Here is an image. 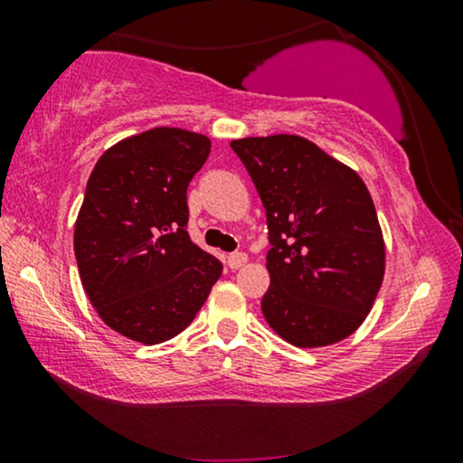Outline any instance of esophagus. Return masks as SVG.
I'll list each match as a JSON object with an SVG mask.
<instances>
[{"label":"esophagus","instance_id":"1","mask_svg":"<svg viewBox=\"0 0 463 463\" xmlns=\"http://www.w3.org/2000/svg\"><path fill=\"white\" fill-rule=\"evenodd\" d=\"M244 263H246L244 252H232V255L227 257V265H230V269H240Z\"/></svg>","mask_w":463,"mask_h":463}]
</instances>
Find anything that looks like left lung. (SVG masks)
<instances>
[{
	"label": "left lung",
	"mask_w": 463,
	"mask_h": 463,
	"mask_svg": "<svg viewBox=\"0 0 463 463\" xmlns=\"http://www.w3.org/2000/svg\"><path fill=\"white\" fill-rule=\"evenodd\" d=\"M268 217V325L299 347L331 345L363 325L385 249L363 179L303 137L232 141Z\"/></svg>",
	"instance_id": "1"
}]
</instances>
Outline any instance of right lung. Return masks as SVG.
Returning a JSON list of instances; mask_svg holds the SVG:
<instances>
[{
  "mask_svg": "<svg viewBox=\"0 0 463 463\" xmlns=\"http://www.w3.org/2000/svg\"><path fill=\"white\" fill-rule=\"evenodd\" d=\"M208 154L204 135L154 128L107 149L88 179L75 261L105 325L132 341L179 335L223 271L187 233V187Z\"/></svg>",
  "mask_w": 463,
  "mask_h": 463,
  "instance_id": "right-lung-1",
  "label": "right lung"
}]
</instances>
